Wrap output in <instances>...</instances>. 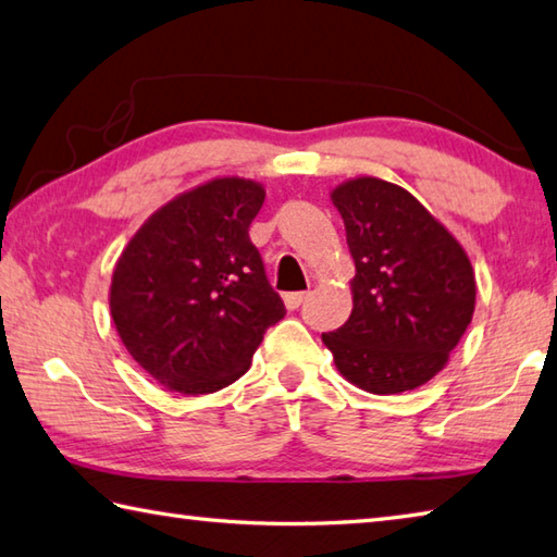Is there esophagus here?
Listing matches in <instances>:
<instances>
[{"mask_svg": "<svg viewBox=\"0 0 557 557\" xmlns=\"http://www.w3.org/2000/svg\"><path fill=\"white\" fill-rule=\"evenodd\" d=\"M307 297H309V292H289V295H285V307L299 309L307 301Z\"/></svg>", "mask_w": 557, "mask_h": 557, "instance_id": "1", "label": "esophagus"}]
</instances>
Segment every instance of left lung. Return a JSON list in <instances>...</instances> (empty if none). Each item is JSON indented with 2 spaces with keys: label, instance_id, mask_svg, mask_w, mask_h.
I'll return each mask as SVG.
<instances>
[{
  "label": "left lung",
  "instance_id": "1",
  "mask_svg": "<svg viewBox=\"0 0 557 557\" xmlns=\"http://www.w3.org/2000/svg\"><path fill=\"white\" fill-rule=\"evenodd\" d=\"M356 262L352 311L321 333L343 377L372 394H399L446 368L474 311L468 252L407 189L356 177L331 191Z\"/></svg>",
  "mask_w": 557,
  "mask_h": 557
}]
</instances>
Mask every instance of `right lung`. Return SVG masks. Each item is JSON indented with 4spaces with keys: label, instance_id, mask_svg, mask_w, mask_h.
<instances>
[{
    "label": "right lung",
    "instance_id": "1",
    "mask_svg": "<svg viewBox=\"0 0 557 557\" xmlns=\"http://www.w3.org/2000/svg\"><path fill=\"white\" fill-rule=\"evenodd\" d=\"M265 189L216 177L150 216L114 268L109 309L140 368L180 394H209L246 375L285 305L248 228Z\"/></svg>",
    "mask_w": 557,
    "mask_h": 557
}]
</instances>
